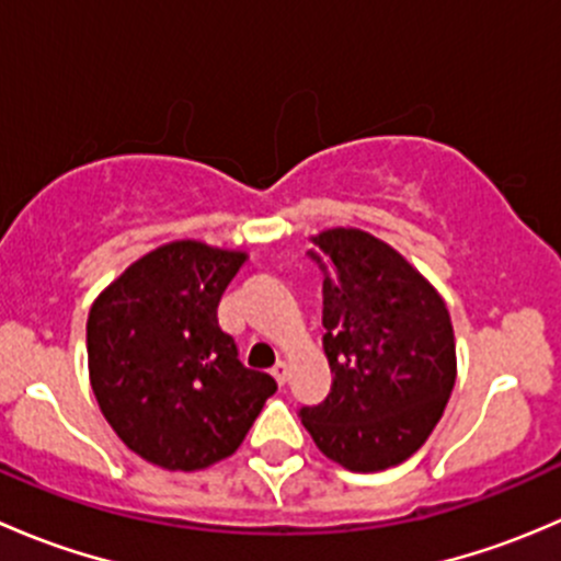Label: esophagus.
I'll list each match as a JSON object with an SVG mask.
<instances>
[{
  "label": "esophagus",
  "instance_id": "obj_1",
  "mask_svg": "<svg viewBox=\"0 0 561 561\" xmlns=\"http://www.w3.org/2000/svg\"><path fill=\"white\" fill-rule=\"evenodd\" d=\"M271 375H274V380L279 382V386H285V382L290 380V366H287L285 360H279V364H276L274 369H271Z\"/></svg>",
  "mask_w": 561,
  "mask_h": 561
}]
</instances>
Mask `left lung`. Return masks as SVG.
<instances>
[{
    "mask_svg": "<svg viewBox=\"0 0 561 561\" xmlns=\"http://www.w3.org/2000/svg\"><path fill=\"white\" fill-rule=\"evenodd\" d=\"M320 263L322 350L331 393L304 407L314 445L350 472L407 461L443 417L456 382V336L432 282L358 228L309 239Z\"/></svg>",
    "mask_w": 561,
    "mask_h": 561,
    "instance_id": "1",
    "label": "left lung"
}]
</instances>
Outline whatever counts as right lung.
<instances>
[{
    "mask_svg": "<svg viewBox=\"0 0 561 561\" xmlns=\"http://www.w3.org/2000/svg\"><path fill=\"white\" fill-rule=\"evenodd\" d=\"M249 254L184 239L124 268L87 322L89 380L105 421L133 454L171 472L233 456L271 375L247 369L217 307Z\"/></svg>",
    "mask_w": 561,
    "mask_h": 561,
    "instance_id": "1",
    "label": "right lung"
}]
</instances>
